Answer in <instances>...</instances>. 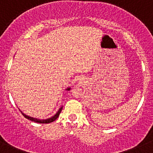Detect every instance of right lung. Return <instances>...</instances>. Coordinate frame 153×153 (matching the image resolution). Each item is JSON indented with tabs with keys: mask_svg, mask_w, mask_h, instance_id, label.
<instances>
[{
	"mask_svg": "<svg viewBox=\"0 0 153 153\" xmlns=\"http://www.w3.org/2000/svg\"><path fill=\"white\" fill-rule=\"evenodd\" d=\"M71 88H68L67 89H65L66 91H70ZM62 107H61L59 109V111H58L57 112H56V114L54 115V116H51V118H48V119H36V118H33V117H31V116H27V115L24 114V113H23L22 111L21 113L23 114V116H24L26 119H29V120H31L32 121V122H37V123H40V124H48V123H51V122H53V121L56 120V119L58 118V116H59V114H60L61 111H62Z\"/></svg>",
	"mask_w": 153,
	"mask_h": 153,
	"instance_id": "add662e5",
	"label": "right lung"
}]
</instances>
